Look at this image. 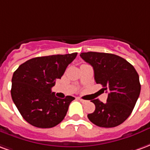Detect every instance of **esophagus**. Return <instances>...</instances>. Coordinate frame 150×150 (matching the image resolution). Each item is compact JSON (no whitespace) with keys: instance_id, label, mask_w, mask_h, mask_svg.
I'll list each match as a JSON object with an SVG mask.
<instances>
[{"instance_id":"1","label":"esophagus","mask_w":150,"mask_h":150,"mask_svg":"<svg viewBox=\"0 0 150 150\" xmlns=\"http://www.w3.org/2000/svg\"><path fill=\"white\" fill-rule=\"evenodd\" d=\"M78 100H79L80 101H81V102H83V103H86V100H83V99H81V98H78Z\"/></svg>"}]
</instances>
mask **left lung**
Listing matches in <instances>:
<instances>
[{
    "instance_id": "1",
    "label": "left lung",
    "mask_w": 150,
    "mask_h": 150,
    "mask_svg": "<svg viewBox=\"0 0 150 150\" xmlns=\"http://www.w3.org/2000/svg\"><path fill=\"white\" fill-rule=\"evenodd\" d=\"M80 56L93 68L96 83L108 92L105 103L98 99L92 100L96 109L88 118L99 127L121 125L129 117L139 98L141 84L136 69L126 60L112 53L88 52Z\"/></svg>"
}]
</instances>
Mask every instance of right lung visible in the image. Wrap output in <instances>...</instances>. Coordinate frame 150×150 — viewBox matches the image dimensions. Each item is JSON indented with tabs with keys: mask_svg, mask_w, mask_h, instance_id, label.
I'll return each instance as SVG.
<instances>
[{
	"mask_svg": "<svg viewBox=\"0 0 150 150\" xmlns=\"http://www.w3.org/2000/svg\"><path fill=\"white\" fill-rule=\"evenodd\" d=\"M77 52L30 59L20 65L12 78L11 96L23 118L35 127L52 128L62 122L75 98H57L51 92Z\"/></svg>",
	"mask_w": 150,
	"mask_h": 150,
	"instance_id": "right-lung-1",
	"label": "right lung"
}]
</instances>
